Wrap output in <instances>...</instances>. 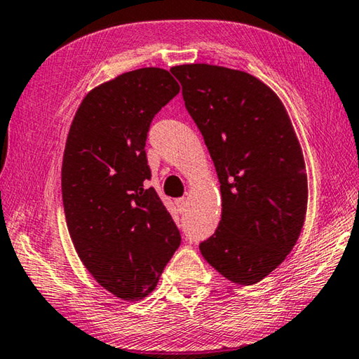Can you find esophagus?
Returning <instances> with one entry per match:
<instances>
[{"instance_id":"obj_1","label":"esophagus","mask_w":359,"mask_h":359,"mask_svg":"<svg viewBox=\"0 0 359 359\" xmlns=\"http://www.w3.org/2000/svg\"><path fill=\"white\" fill-rule=\"evenodd\" d=\"M175 208H177L179 212H185V209H187V199L185 198L175 199Z\"/></svg>"}]
</instances>
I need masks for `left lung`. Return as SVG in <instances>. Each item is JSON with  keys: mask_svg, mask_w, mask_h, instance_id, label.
<instances>
[{"mask_svg": "<svg viewBox=\"0 0 359 359\" xmlns=\"http://www.w3.org/2000/svg\"><path fill=\"white\" fill-rule=\"evenodd\" d=\"M222 191V220L199 244L228 280L253 285L287 258L307 210L306 165L282 101L259 79L212 65L171 69Z\"/></svg>", "mask_w": 359, "mask_h": 359, "instance_id": "8db88e82", "label": "left lung"}]
</instances>
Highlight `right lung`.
<instances>
[{
    "instance_id": "right-lung-1",
    "label": "right lung",
    "mask_w": 359,
    "mask_h": 359,
    "mask_svg": "<svg viewBox=\"0 0 359 359\" xmlns=\"http://www.w3.org/2000/svg\"><path fill=\"white\" fill-rule=\"evenodd\" d=\"M166 69L125 72L92 90L66 141L62 194L79 258L125 301L156 287L180 231L154 188L145 141L155 115L179 93Z\"/></svg>"
}]
</instances>
